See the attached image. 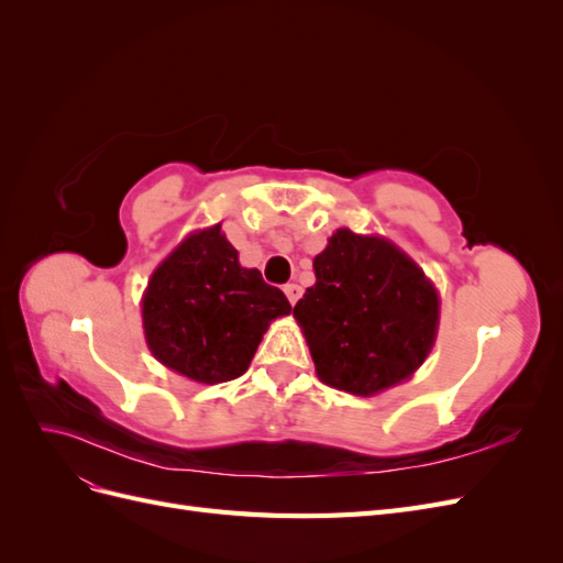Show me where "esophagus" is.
Wrapping results in <instances>:
<instances>
[{
    "label": "esophagus",
    "instance_id": "1",
    "mask_svg": "<svg viewBox=\"0 0 563 563\" xmlns=\"http://www.w3.org/2000/svg\"><path fill=\"white\" fill-rule=\"evenodd\" d=\"M284 294H286L288 302L296 305L298 298L302 296V286H298V284H286V286H284Z\"/></svg>",
    "mask_w": 563,
    "mask_h": 563
}]
</instances>
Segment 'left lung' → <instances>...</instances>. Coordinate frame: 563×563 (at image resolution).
I'll list each match as a JSON object with an SVG mask.
<instances>
[{
  "label": "left lung",
  "instance_id": "left-lung-1",
  "mask_svg": "<svg viewBox=\"0 0 563 563\" xmlns=\"http://www.w3.org/2000/svg\"><path fill=\"white\" fill-rule=\"evenodd\" d=\"M314 277L294 317L323 383L368 397L424 362L437 335L439 298L395 244L338 230L314 258Z\"/></svg>",
  "mask_w": 563,
  "mask_h": 563
}]
</instances>
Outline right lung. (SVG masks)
Masks as SVG:
<instances>
[{
	"label": "right lung",
	"mask_w": 563,
	"mask_h": 563,
	"mask_svg": "<svg viewBox=\"0 0 563 563\" xmlns=\"http://www.w3.org/2000/svg\"><path fill=\"white\" fill-rule=\"evenodd\" d=\"M220 225L168 255L147 284L143 327L152 354L197 383H225L249 368L269 321L291 312L277 286L236 261Z\"/></svg>",
	"instance_id": "1"
}]
</instances>
